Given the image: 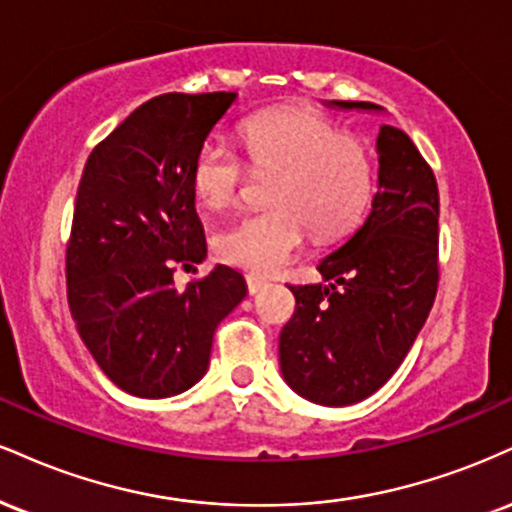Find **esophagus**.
Masks as SVG:
<instances>
[{"label": "esophagus", "mask_w": 512, "mask_h": 512, "mask_svg": "<svg viewBox=\"0 0 512 512\" xmlns=\"http://www.w3.org/2000/svg\"><path fill=\"white\" fill-rule=\"evenodd\" d=\"M245 283H248V293L250 295H257V293L264 291V288L269 286V283L264 281V279H260V276H252V274L245 276Z\"/></svg>", "instance_id": "34e87169"}]
</instances>
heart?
<instances>
[{
  "label": "heart",
  "instance_id": "1",
  "mask_svg": "<svg viewBox=\"0 0 512 512\" xmlns=\"http://www.w3.org/2000/svg\"><path fill=\"white\" fill-rule=\"evenodd\" d=\"M252 171H274L267 200L274 207L240 217L214 238L221 260L255 274H276L303 250L315 229L336 236L353 226L372 195V159L365 143L307 109H272L240 126ZM248 164L229 140L212 135L190 164V190L221 209L238 200Z\"/></svg>",
  "mask_w": 512,
  "mask_h": 512
}]
</instances>
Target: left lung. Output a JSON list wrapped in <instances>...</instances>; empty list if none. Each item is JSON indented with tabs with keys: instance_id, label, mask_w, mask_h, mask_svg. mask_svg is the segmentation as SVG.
I'll return each mask as SVG.
<instances>
[{
	"instance_id": "obj_1",
	"label": "left lung",
	"mask_w": 512,
	"mask_h": 512,
	"mask_svg": "<svg viewBox=\"0 0 512 512\" xmlns=\"http://www.w3.org/2000/svg\"><path fill=\"white\" fill-rule=\"evenodd\" d=\"M381 112L372 102H331ZM379 190L365 224L317 264L329 283L288 286L295 315L279 336L286 384L319 405H353L393 377L439 286V188L400 128L381 126Z\"/></svg>"
}]
</instances>
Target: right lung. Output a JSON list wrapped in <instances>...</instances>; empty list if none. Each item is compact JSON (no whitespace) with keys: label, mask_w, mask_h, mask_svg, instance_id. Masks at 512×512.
Returning <instances> with one entry per match:
<instances>
[{"label":"right lung","mask_w":512,"mask_h":512,"mask_svg":"<svg viewBox=\"0 0 512 512\" xmlns=\"http://www.w3.org/2000/svg\"><path fill=\"white\" fill-rule=\"evenodd\" d=\"M233 102L236 92L152 97L85 162L66 248L69 307L90 355L131 396L197 384L219 322L248 295L224 264L186 291L174 286L176 267L207 257L190 164Z\"/></svg>","instance_id":"add662e5"}]
</instances>
